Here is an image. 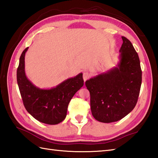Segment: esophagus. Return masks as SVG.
<instances>
[{
    "mask_svg": "<svg viewBox=\"0 0 158 158\" xmlns=\"http://www.w3.org/2000/svg\"><path fill=\"white\" fill-rule=\"evenodd\" d=\"M89 77H90V75H89V73H88V72L83 73V80H84V81H85L86 80H88L89 78Z\"/></svg>",
    "mask_w": 158,
    "mask_h": 158,
    "instance_id": "1",
    "label": "esophagus"
}]
</instances>
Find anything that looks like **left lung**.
Segmentation results:
<instances>
[{
  "label": "left lung",
  "mask_w": 158,
  "mask_h": 158,
  "mask_svg": "<svg viewBox=\"0 0 158 158\" xmlns=\"http://www.w3.org/2000/svg\"><path fill=\"white\" fill-rule=\"evenodd\" d=\"M117 65L85 81L90 106L98 122H117L135 108L140 93L142 71L138 53L128 39L122 36Z\"/></svg>",
  "instance_id": "obj_1"
}]
</instances>
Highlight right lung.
Listing matches in <instances>:
<instances>
[{
	"instance_id": "1",
	"label": "right lung",
	"mask_w": 158,
	"mask_h": 158,
	"mask_svg": "<svg viewBox=\"0 0 158 158\" xmlns=\"http://www.w3.org/2000/svg\"><path fill=\"white\" fill-rule=\"evenodd\" d=\"M23 50L17 70V81L26 110L40 122L58 124L66 118L69 104L75 94L83 85V73L67 79L54 88L41 89L28 79L25 73Z\"/></svg>"
}]
</instances>
